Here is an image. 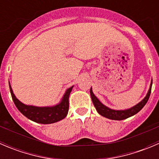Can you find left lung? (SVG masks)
Instances as JSON below:
<instances>
[{"mask_svg": "<svg viewBox=\"0 0 159 159\" xmlns=\"http://www.w3.org/2000/svg\"><path fill=\"white\" fill-rule=\"evenodd\" d=\"M152 81L151 82L150 84V89H149L148 93H147L146 96L145 97V98L142 101H141L139 104H137L136 105L133 106L132 108H129V109L125 110H114L111 109V108H108L107 106L104 105L97 98L95 95L93 93L92 90L90 89V94H91V100H92L93 104H94V107H95L97 111L102 116L105 117L107 118H109L111 120H124L126 118H129V117L133 116L135 114H137L138 112L140 111L142 109L144 106L145 105V104L148 102L149 97H150L151 94V91H152Z\"/></svg>", "mask_w": 159, "mask_h": 159, "instance_id": "obj_1", "label": "left lung"}]
</instances>
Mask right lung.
<instances>
[{"instance_id":"add662e5","label":"right lung","mask_w":159,"mask_h":159,"mask_svg":"<svg viewBox=\"0 0 159 159\" xmlns=\"http://www.w3.org/2000/svg\"><path fill=\"white\" fill-rule=\"evenodd\" d=\"M9 87H10L11 97L17 109L28 119L34 122L40 123V124H51L64 119L68 115V108H69L68 98L73 86L67 89L60 103L52 107H36L25 105L15 97L10 84Z\"/></svg>"}]
</instances>
